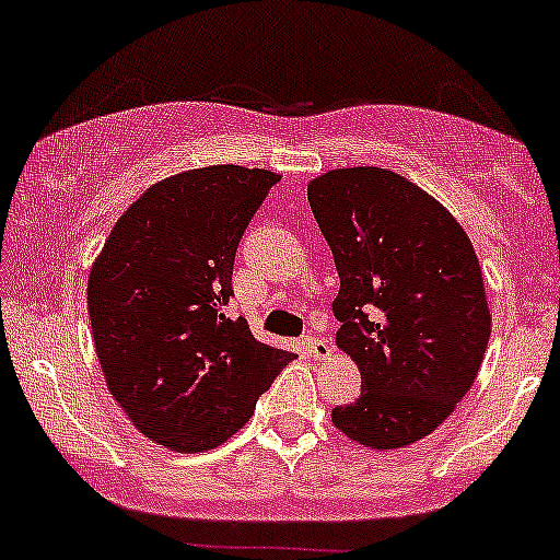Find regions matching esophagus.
Returning a JSON list of instances; mask_svg holds the SVG:
<instances>
[{
	"label": "esophagus",
	"mask_w": 560,
	"mask_h": 560,
	"mask_svg": "<svg viewBox=\"0 0 560 560\" xmlns=\"http://www.w3.org/2000/svg\"><path fill=\"white\" fill-rule=\"evenodd\" d=\"M303 347H305V354L313 359H326L331 354V347H328L324 339H318V336H308V339L303 341Z\"/></svg>",
	"instance_id": "esophagus-1"
}]
</instances>
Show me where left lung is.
Instances as JSON below:
<instances>
[{
	"label": "left lung",
	"mask_w": 560,
	"mask_h": 560,
	"mask_svg": "<svg viewBox=\"0 0 560 560\" xmlns=\"http://www.w3.org/2000/svg\"><path fill=\"white\" fill-rule=\"evenodd\" d=\"M334 252L336 347L362 372V395L331 420L370 448L433 433L469 393L492 316L481 267L458 221L385 167H339L308 183Z\"/></svg>",
	"instance_id": "left-lung-1"
}]
</instances>
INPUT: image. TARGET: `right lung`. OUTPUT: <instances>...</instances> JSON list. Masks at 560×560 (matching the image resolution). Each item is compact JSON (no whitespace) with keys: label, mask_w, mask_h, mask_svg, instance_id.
I'll use <instances>...</instances> for the list:
<instances>
[{"label":"right lung","mask_w":560,"mask_h":560,"mask_svg":"<svg viewBox=\"0 0 560 560\" xmlns=\"http://www.w3.org/2000/svg\"><path fill=\"white\" fill-rule=\"evenodd\" d=\"M280 180L209 165L150 186L114 224L89 275V318L106 387L160 446L217 448L255 412L293 354L229 318L234 255Z\"/></svg>","instance_id":"right-lung-1"}]
</instances>
